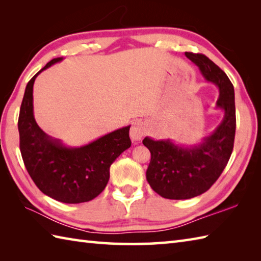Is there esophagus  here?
I'll use <instances>...</instances> for the list:
<instances>
[{"label": "esophagus", "mask_w": 261, "mask_h": 261, "mask_svg": "<svg viewBox=\"0 0 261 261\" xmlns=\"http://www.w3.org/2000/svg\"><path fill=\"white\" fill-rule=\"evenodd\" d=\"M147 131H148V125L146 122H143L141 120L136 121L135 123L132 124L131 130H130V137L132 141L135 142L140 141L147 134Z\"/></svg>", "instance_id": "obj_1"}]
</instances>
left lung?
Here are the masks:
<instances>
[{
	"mask_svg": "<svg viewBox=\"0 0 261 261\" xmlns=\"http://www.w3.org/2000/svg\"><path fill=\"white\" fill-rule=\"evenodd\" d=\"M203 77L219 88L216 109L223 119L212 134L197 145L182 146L171 139L142 140L151 153L147 180L162 197L187 199L201 195L212 186L228 164L236 135L234 88L229 77L212 60L201 54L185 53Z\"/></svg>",
	"mask_w": 261,
	"mask_h": 261,
	"instance_id": "1",
	"label": "left lung"
}]
</instances>
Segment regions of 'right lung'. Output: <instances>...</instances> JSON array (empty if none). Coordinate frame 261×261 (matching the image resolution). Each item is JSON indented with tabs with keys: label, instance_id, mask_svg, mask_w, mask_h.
Segmentation results:
<instances>
[{
	"label": "right lung",
	"instance_id": "right-lung-1",
	"mask_svg": "<svg viewBox=\"0 0 261 261\" xmlns=\"http://www.w3.org/2000/svg\"><path fill=\"white\" fill-rule=\"evenodd\" d=\"M62 60H50L27 84L18 122L20 150L39 190L56 201L77 204L95 198L107 186L110 166L131 146V125L81 147H68L43 132L33 115V84L42 70Z\"/></svg>",
	"mask_w": 261,
	"mask_h": 261
}]
</instances>
